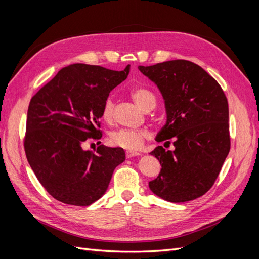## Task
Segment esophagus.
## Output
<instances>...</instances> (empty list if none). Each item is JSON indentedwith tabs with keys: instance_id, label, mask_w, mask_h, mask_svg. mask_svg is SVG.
I'll use <instances>...</instances> for the list:
<instances>
[{
	"instance_id": "esophagus-1",
	"label": "esophagus",
	"mask_w": 259,
	"mask_h": 259,
	"mask_svg": "<svg viewBox=\"0 0 259 259\" xmlns=\"http://www.w3.org/2000/svg\"><path fill=\"white\" fill-rule=\"evenodd\" d=\"M125 155H126L127 159H130V158H133V156L140 155V153H139V152H135V151H126V153H125Z\"/></svg>"
}]
</instances>
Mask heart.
<instances>
[{
  "mask_svg": "<svg viewBox=\"0 0 259 259\" xmlns=\"http://www.w3.org/2000/svg\"><path fill=\"white\" fill-rule=\"evenodd\" d=\"M132 98L135 103L147 111L149 109H153L155 105V98L152 93L145 89H135L132 91ZM113 114V99L111 96L106 98L101 116L105 121H110ZM147 137V133L145 131H136L130 128H119L110 133V144L116 147L126 149L128 151H136L142 148L144 140Z\"/></svg>",
  "mask_w": 259,
  "mask_h": 259,
  "instance_id": "b5f03b06",
  "label": "heart"
}]
</instances>
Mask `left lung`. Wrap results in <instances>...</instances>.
<instances>
[{
	"instance_id": "1",
	"label": "left lung",
	"mask_w": 259,
	"mask_h": 259,
	"mask_svg": "<svg viewBox=\"0 0 259 259\" xmlns=\"http://www.w3.org/2000/svg\"><path fill=\"white\" fill-rule=\"evenodd\" d=\"M162 94L166 123L158 143L173 139L174 151L156 147L151 155L161 164L150 190L159 198L182 203L206 193L230 150L229 110L226 95L214 77L188 60L139 66Z\"/></svg>"
}]
</instances>
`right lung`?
<instances>
[{"label":"right lung","mask_w":259,"mask_h":259,"mask_svg":"<svg viewBox=\"0 0 259 259\" xmlns=\"http://www.w3.org/2000/svg\"><path fill=\"white\" fill-rule=\"evenodd\" d=\"M100 66L62 68L30 101L25 151L36 178L53 198L89 206L106 193L114 168L125 161L122 148L101 145L84 150L89 138L99 139L106 98L130 73Z\"/></svg>","instance_id":"add662e5"}]
</instances>
